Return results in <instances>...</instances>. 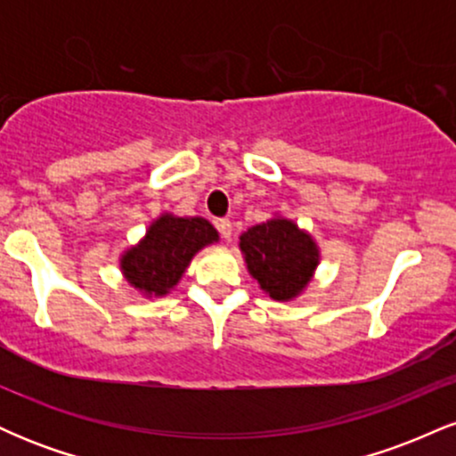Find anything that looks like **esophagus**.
I'll use <instances>...</instances> for the list:
<instances>
[{"label": "esophagus", "instance_id": "1", "mask_svg": "<svg viewBox=\"0 0 456 456\" xmlns=\"http://www.w3.org/2000/svg\"><path fill=\"white\" fill-rule=\"evenodd\" d=\"M216 227H218V232H221L224 240H232L233 229H232V221H229V218H221V221L216 223Z\"/></svg>", "mask_w": 456, "mask_h": 456}]
</instances>
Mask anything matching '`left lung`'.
Listing matches in <instances>:
<instances>
[{"label": "left lung", "instance_id": "1", "mask_svg": "<svg viewBox=\"0 0 456 456\" xmlns=\"http://www.w3.org/2000/svg\"><path fill=\"white\" fill-rule=\"evenodd\" d=\"M246 265L274 300H291L311 281L319 264L313 238L287 218H270L240 235Z\"/></svg>", "mask_w": 456, "mask_h": 456}]
</instances>
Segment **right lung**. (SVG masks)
Masks as SVG:
<instances>
[{"instance_id": "1", "label": "right lung", "mask_w": 456, "mask_h": 456, "mask_svg": "<svg viewBox=\"0 0 456 456\" xmlns=\"http://www.w3.org/2000/svg\"><path fill=\"white\" fill-rule=\"evenodd\" d=\"M216 240V229L206 218L162 214L150 224L145 238L122 255V272L145 296H165L182 279L195 253Z\"/></svg>"}]
</instances>
